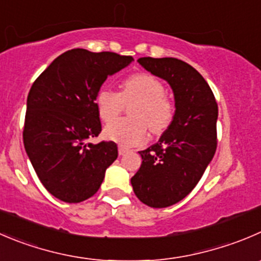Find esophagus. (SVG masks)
<instances>
[{
    "mask_svg": "<svg viewBox=\"0 0 261 261\" xmlns=\"http://www.w3.org/2000/svg\"><path fill=\"white\" fill-rule=\"evenodd\" d=\"M128 151L127 148H123V146H118V154L120 155H123V154H126Z\"/></svg>",
    "mask_w": 261,
    "mask_h": 261,
    "instance_id": "34e87169",
    "label": "esophagus"
}]
</instances>
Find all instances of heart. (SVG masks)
<instances>
[{
	"instance_id": "1",
	"label": "heart",
	"mask_w": 261,
	"mask_h": 261,
	"mask_svg": "<svg viewBox=\"0 0 261 261\" xmlns=\"http://www.w3.org/2000/svg\"><path fill=\"white\" fill-rule=\"evenodd\" d=\"M163 84L153 75L133 74L121 84L117 93L102 88L95 97L98 116L105 122L118 117L126 102L136 101L130 111L133 120H119L106 126L105 138L122 146H135L146 139V126L154 134H161L173 120V103L164 95Z\"/></svg>"
}]
</instances>
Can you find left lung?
I'll list each match as a JSON object with an SVG mask.
<instances>
[{"mask_svg": "<svg viewBox=\"0 0 261 261\" xmlns=\"http://www.w3.org/2000/svg\"><path fill=\"white\" fill-rule=\"evenodd\" d=\"M138 62L168 83L176 111L159 140L139 151L143 162L131 185L141 203L167 208L186 198L213 159L218 106L208 83L189 63L172 57Z\"/></svg>", "mask_w": 261, "mask_h": 261, "instance_id": "left-lung-1", "label": "left lung"}]
</instances>
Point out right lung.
I'll return each instance as SVG.
<instances>
[{
  "label": "right lung",
  "instance_id": "right-lung-1",
  "mask_svg": "<svg viewBox=\"0 0 261 261\" xmlns=\"http://www.w3.org/2000/svg\"><path fill=\"white\" fill-rule=\"evenodd\" d=\"M133 61L131 56L76 48L58 56L30 88L25 150L43 186L61 201L92 198L117 159L113 141L89 143L102 131L95 97L108 76Z\"/></svg>",
  "mask_w": 261,
  "mask_h": 261
}]
</instances>
